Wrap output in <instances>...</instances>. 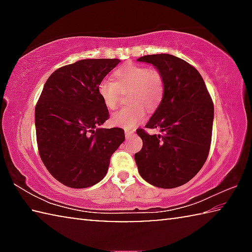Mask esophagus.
<instances>
[{
	"instance_id": "34e87169",
	"label": "esophagus",
	"mask_w": 252,
	"mask_h": 252,
	"mask_svg": "<svg viewBox=\"0 0 252 252\" xmlns=\"http://www.w3.org/2000/svg\"><path fill=\"white\" fill-rule=\"evenodd\" d=\"M125 133H126V136L127 139H129V138H131V136H133V135H134V132H133V131H130V130H126Z\"/></svg>"
}]
</instances>
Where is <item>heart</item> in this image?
Wrapping results in <instances>:
<instances>
[{"mask_svg":"<svg viewBox=\"0 0 252 252\" xmlns=\"http://www.w3.org/2000/svg\"><path fill=\"white\" fill-rule=\"evenodd\" d=\"M130 89L127 101L132 104L118 111L111 118V123L123 129H133L146 118L148 111H155L164 95V79L156 69L138 64H126L113 72L112 80H102L97 93L109 110H116L119 103V90Z\"/></svg>","mask_w":252,"mask_h":252,"instance_id":"heart-1","label":"heart"}]
</instances>
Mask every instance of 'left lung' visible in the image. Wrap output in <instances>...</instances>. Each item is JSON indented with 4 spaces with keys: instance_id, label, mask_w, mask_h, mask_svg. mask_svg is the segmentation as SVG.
Here are the masks:
<instances>
[{
    "instance_id": "1",
    "label": "left lung",
    "mask_w": 252,
    "mask_h": 252,
    "mask_svg": "<svg viewBox=\"0 0 252 252\" xmlns=\"http://www.w3.org/2000/svg\"><path fill=\"white\" fill-rule=\"evenodd\" d=\"M164 79V95L146 127L162 134L136 133L143 146L134 155L140 176L150 185L172 189L190 181L206 162L211 144L213 103L202 76L171 54L144 55Z\"/></svg>"
}]
</instances>
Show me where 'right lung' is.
<instances>
[{
    "label": "right lung",
    "mask_w": 252,
    "mask_h": 252,
    "mask_svg": "<svg viewBox=\"0 0 252 252\" xmlns=\"http://www.w3.org/2000/svg\"><path fill=\"white\" fill-rule=\"evenodd\" d=\"M119 62L80 60L54 71L44 84L35 106L37 148L48 171L66 187L83 189L100 182L125 141L121 127H97L109 119L97 85Z\"/></svg>",
    "instance_id": "obj_1"
}]
</instances>
